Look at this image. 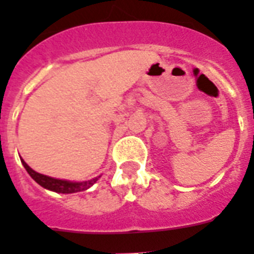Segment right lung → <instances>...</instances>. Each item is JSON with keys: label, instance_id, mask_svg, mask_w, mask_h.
Wrapping results in <instances>:
<instances>
[{"label": "right lung", "instance_id": "obj_1", "mask_svg": "<svg viewBox=\"0 0 254 254\" xmlns=\"http://www.w3.org/2000/svg\"><path fill=\"white\" fill-rule=\"evenodd\" d=\"M23 167L26 168V171L28 172L32 179H34L39 185H41L45 189H49V190L57 191V193H75V191H80V190H86L88 188L94 185L96 181H98L99 177H95L92 180L90 181H84V183H71V181H66V180H59V179H53V177L45 176V175L38 174V172H35L31 167L27 166V163L24 162L23 159H20Z\"/></svg>", "mask_w": 254, "mask_h": 254}]
</instances>
